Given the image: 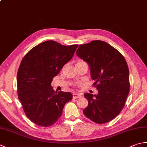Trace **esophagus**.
I'll return each mask as SVG.
<instances>
[{
	"label": "esophagus",
	"mask_w": 147,
	"mask_h": 147,
	"mask_svg": "<svg viewBox=\"0 0 147 147\" xmlns=\"http://www.w3.org/2000/svg\"><path fill=\"white\" fill-rule=\"evenodd\" d=\"M81 96H82V95L80 94V93H73V98H80Z\"/></svg>",
	"instance_id": "34e87169"
}]
</instances>
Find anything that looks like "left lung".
Returning <instances> with one entry per match:
<instances>
[{
	"label": "left lung",
	"instance_id": "8db88e82",
	"mask_svg": "<svg viewBox=\"0 0 147 147\" xmlns=\"http://www.w3.org/2000/svg\"><path fill=\"white\" fill-rule=\"evenodd\" d=\"M80 58L88 64L97 95L86 93L88 105L83 111L86 117L98 124L112 121L123 109L129 92V69L117 50L101 40L80 45Z\"/></svg>",
	"mask_w": 147,
	"mask_h": 147
}]
</instances>
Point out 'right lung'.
Segmentation results:
<instances>
[{"mask_svg":"<svg viewBox=\"0 0 147 147\" xmlns=\"http://www.w3.org/2000/svg\"><path fill=\"white\" fill-rule=\"evenodd\" d=\"M78 47L48 40L31 49L21 61L17 74L18 98L26 117L36 125L55 124L73 98L69 92H55L51 83Z\"/></svg>","mask_w":147,"mask_h":147,"instance_id":"add662e5","label":"right lung"}]
</instances>
